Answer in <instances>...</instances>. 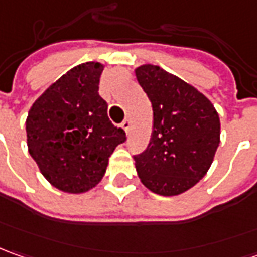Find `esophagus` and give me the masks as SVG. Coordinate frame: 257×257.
I'll return each mask as SVG.
<instances>
[{
  "label": "esophagus",
  "mask_w": 257,
  "mask_h": 257,
  "mask_svg": "<svg viewBox=\"0 0 257 257\" xmlns=\"http://www.w3.org/2000/svg\"><path fill=\"white\" fill-rule=\"evenodd\" d=\"M120 126H122V129L128 134L129 132V129H131V120L129 119H125L122 123H120Z\"/></svg>",
  "instance_id": "34e87169"
}]
</instances>
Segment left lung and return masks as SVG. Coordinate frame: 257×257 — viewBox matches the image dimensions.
Returning a JSON list of instances; mask_svg holds the SVG:
<instances>
[{"label":"left lung","mask_w":257,"mask_h":257,"mask_svg":"<svg viewBox=\"0 0 257 257\" xmlns=\"http://www.w3.org/2000/svg\"><path fill=\"white\" fill-rule=\"evenodd\" d=\"M154 111V131L145 151L134 156L141 182L154 193L175 196L206 175L220 142L213 103L192 85L156 65L135 69Z\"/></svg>","instance_id":"1"}]
</instances>
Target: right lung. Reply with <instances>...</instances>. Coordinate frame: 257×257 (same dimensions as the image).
I'll return each instance as SVG.
<instances>
[{"mask_svg": "<svg viewBox=\"0 0 257 257\" xmlns=\"http://www.w3.org/2000/svg\"><path fill=\"white\" fill-rule=\"evenodd\" d=\"M103 65L85 62L69 69L32 103L25 122L27 145L41 173L57 189L84 193L105 175L125 131L108 118L98 93Z\"/></svg>", "mask_w": 257, "mask_h": 257, "instance_id": "obj_1", "label": "right lung"}]
</instances>
